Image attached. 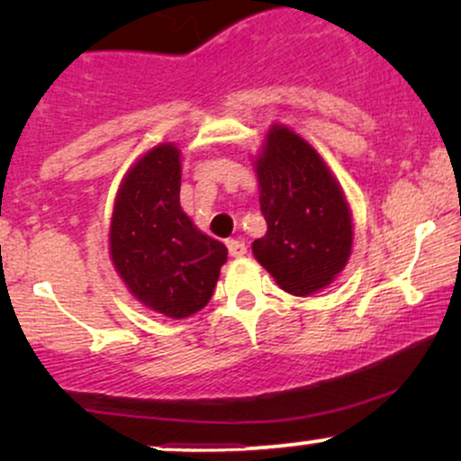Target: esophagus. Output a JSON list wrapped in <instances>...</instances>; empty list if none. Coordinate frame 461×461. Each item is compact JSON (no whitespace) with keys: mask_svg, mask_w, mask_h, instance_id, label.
Returning <instances> with one entry per match:
<instances>
[{"mask_svg":"<svg viewBox=\"0 0 461 461\" xmlns=\"http://www.w3.org/2000/svg\"><path fill=\"white\" fill-rule=\"evenodd\" d=\"M227 249H230L231 258H242L247 253V247L242 240H227Z\"/></svg>","mask_w":461,"mask_h":461,"instance_id":"obj_1","label":"esophagus"}]
</instances>
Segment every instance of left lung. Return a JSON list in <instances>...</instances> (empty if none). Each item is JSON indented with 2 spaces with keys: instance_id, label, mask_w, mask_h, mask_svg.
I'll use <instances>...</instances> for the list:
<instances>
[{
  "instance_id": "obj_1",
  "label": "left lung",
  "mask_w": 461,
  "mask_h": 461,
  "mask_svg": "<svg viewBox=\"0 0 461 461\" xmlns=\"http://www.w3.org/2000/svg\"><path fill=\"white\" fill-rule=\"evenodd\" d=\"M267 234L253 256L294 297L327 288L347 267L353 219L338 179L297 131L273 125L253 162Z\"/></svg>"
}]
</instances>
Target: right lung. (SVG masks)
Segmentation results:
<instances>
[{
	"mask_svg": "<svg viewBox=\"0 0 461 461\" xmlns=\"http://www.w3.org/2000/svg\"><path fill=\"white\" fill-rule=\"evenodd\" d=\"M182 160L173 142L142 153L125 173L110 221V260L145 308L168 319L197 314L212 299L227 247L179 205Z\"/></svg>",
	"mask_w": 461,
	"mask_h": 461,
	"instance_id": "1",
	"label": "right lung"
}]
</instances>
